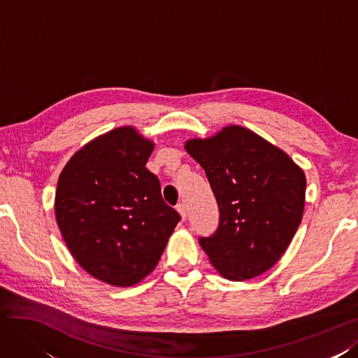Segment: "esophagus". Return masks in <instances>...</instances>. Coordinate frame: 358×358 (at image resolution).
Returning <instances> with one entry per match:
<instances>
[{"label": "esophagus", "mask_w": 358, "mask_h": 358, "mask_svg": "<svg viewBox=\"0 0 358 358\" xmlns=\"http://www.w3.org/2000/svg\"><path fill=\"white\" fill-rule=\"evenodd\" d=\"M177 211L180 213L181 219H182V220H186V217H187V211H186V206H185V203H178V206H177Z\"/></svg>", "instance_id": "1"}]
</instances>
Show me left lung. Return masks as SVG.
Listing matches in <instances>:
<instances>
[{
	"label": "left lung",
	"instance_id": "obj_1",
	"mask_svg": "<svg viewBox=\"0 0 358 358\" xmlns=\"http://www.w3.org/2000/svg\"><path fill=\"white\" fill-rule=\"evenodd\" d=\"M185 148L206 171L219 206V228L199 237L213 267L231 280L270 270L301 223L303 169L241 126H227L207 139H189Z\"/></svg>",
	"mask_w": 358,
	"mask_h": 358
}]
</instances>
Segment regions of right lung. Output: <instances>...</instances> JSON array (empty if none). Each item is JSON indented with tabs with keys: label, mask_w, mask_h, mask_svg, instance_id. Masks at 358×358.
Segmentation results:
<instances>
[{
	"label": "right lung",
	"mask_w": 358,
	"mask_h": 358,
	"mask_svg": "<svg viewBox=\"0 0 358 358\" xmlns=\"http://www.w3.org/2000/svg\"><path fill=\"white\" fill-rule=\"evenodd\" d=\"M152 150L135 127H118L76 151L58 178L55 217L67 249L114 287H134L155 270L181 219L145 168Z\"/></svg>",
	"instance_id": "obj_1"
}]
</instances>
